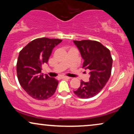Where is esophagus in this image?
I'll use <instances>...</instances> for the list:
<instances>
[{
  "mask_svg": "<svg viewBox=\"0 0 134 134\" xmlns=\"http://www.w3.org/2000/svg\"><path fill=\"white\" fill-rule=\"evenodd\" d=\"M62 79H70V77H67V76H62Z\"/></svg>",
  "mask_w": 134,
  "mask_h": 134,
  "instance_id": "obj_1",
  "label": "esophagus"
}]
</instances>
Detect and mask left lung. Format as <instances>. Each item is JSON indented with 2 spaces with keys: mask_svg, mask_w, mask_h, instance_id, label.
<instances>
[{
  "mask_svg": "<svg viewBox=\"0 0 134 134\" xmlns=\"http://www.w3.org/2000/svg\"><path fill=\"white\" fill-rule=\"evenodd\" d=\"M84 60L82 67L90 70L89 82L81 80V86L74 93L79 98L87 99L96 96L104 87L111 73L112 59L110 50L94 40H74Z\"/></svg>",
  "mask_w": 134,
  "mask_h": 134,
  "instance_id": "left-lung-1",
  "label": "left lung"
}]
</instances>
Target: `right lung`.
Wrapping results in <instances>:
<instances>
[{
    "mask_svg": "<svg viewBox=\"0 0 134 134\" xmlns=\"http://www.w3.org/2000/svg\"><path fill=\"white\" fill-rule=\"evenodd\" d=\"M62 40L40 38L29 43L19 52L16 65L20 85L31 97L44 100L54 94L58 82L41 74L42 65L48 61L52 50Z\"/></svg>",
    "mask_w": 134,
    "mask_h": 134,
    "instance_id": "right-lung-1",
    "label": "right lung"
}]
</instances>
